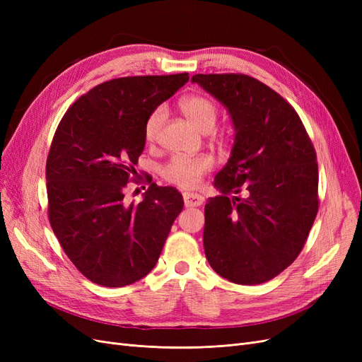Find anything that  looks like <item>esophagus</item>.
<instances>
[{"instance_id": "obj_1", "label": "esophagus", "mask_w": 362, "mask_h": 362, "mask_svg": "<svg viewBox=\"0 0 362 362\" xmlns=\"http://www.w3.org/2000/svg\"><path fill=\"white\" fill-rule=\"evenodd\" d=\"M182 198H184V205L185 206H201L205 201L204 196H201L198 193H190V192L184 193Z\"/></svg>"}]
</instances>
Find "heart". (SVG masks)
<instances>
[{
  "instance_id": "obj_1",
  "label": "heart",
  "mask_w": 362,
  "mask_h": 362,
  "mask_svg": "<svg viewBox=\"0 0 362 362\" xmlns=\"http://www.w3.org/2000/svg\"><path fill=\"white\" fill-rule=\"evenodd\" d=\"M181 112L190 120V124L201 133H211L217 122L218 110L216 104L201 95L185 96L180 103ZM166 119L164 108L158 107L149 115L145 124V139L154 141ZM210 169V160L205 157H175L163 168V177L180 187H194L202 175Z\"/></svg>"
}]
</instances>
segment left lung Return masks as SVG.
<instances>
[{"mask_svg":"<svg viewBox=\"0 0 362 362\" xmlns=\"http://www.w3.org/2000/svg\"><path fill=\"white\" fill-rule=\"evenodd\" d=\"M192 83L226 108L234 127L231 154L214 178L221 194L205 205V257L228 281L267 282L298 258L319 210L315 151L294 108L269 86L242 74H198Z\"/></svg>","mask_w":362,"mask_h":362,"instance_id":"obj_1","label":"left lung"}]
</instances>
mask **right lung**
I'll return each instance as SVG.
<instances>
[{"label":"right lung","instance_id":"right-lung-1","mask_svg":"<svg viewBox=\"0 0 362 362\" xmlns=\"http://www.w3.org/2000/svg\"><path fill=\"white\" fill-rule=\"evenodd\" d=\"M189 74L125 76L71 105L47 160L48 213L64 254L98 286L125 287L156 267L182 194L149 185L139 204L124 189L145 148V124Z\"/></svg>","mask_w":362,"mask_h":362}]
</instances>
